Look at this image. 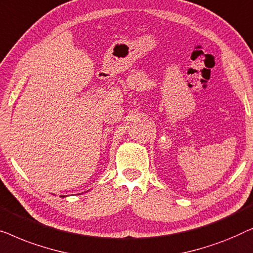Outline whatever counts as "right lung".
<instances>
[{
  "mask_svg": "<svg viewBox=\"0 0 253 253\" xmlns=\"http://www.w3.org/2000/svg\"><path fill=\"white\" fill-rule=\"evenodd\" d=\"M63 197H64V196H63Z\"/></svg>",
  "mask_w": 253,
  "mask_h": 253,
  "instance_id": "right-lung-1",
  "label": "right lung"
}]
</instances>
